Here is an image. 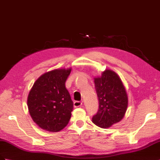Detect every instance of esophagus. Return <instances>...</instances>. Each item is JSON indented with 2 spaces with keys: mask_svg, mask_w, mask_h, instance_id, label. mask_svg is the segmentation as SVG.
Wrapping results in <instances>:
<instances>
[{
  "mask_svg": "<svg viewBox=\"0 0 160 160\" xmlns=\"http://www.w3.org/2000/svg\"><path fill=\"white\" fill-rule=\"evenodd\" d=\"M82 105V102H80V101H75L74 102V107H79Z\"/></svg>",
  "mask_w": 160,
  "mask_h": 160,
  "instance_id": "1",
  "label": "esophagus"
}]
</instances>
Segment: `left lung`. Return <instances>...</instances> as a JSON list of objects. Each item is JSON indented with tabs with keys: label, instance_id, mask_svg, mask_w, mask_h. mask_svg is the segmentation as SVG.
I'll list each match as a JSON object with an SVG mask.
<instances>
[{
	"label": "left lung",
	"instance_id": "left-lung-1",
	"mask_svg": "<svg viewBox=\"0 0 160 160\" xmlns=\"http://www.w3.org/2000/svg\"><path fill=\"white\" fill-rule=\"evenodd\" d=\"M94 84L99 108L92 122L100 128H110L126 114L128 99L125 87L118 74L108 69L94 78Z\"/></svg>",
	"mask_w": 160,
	"mask_h": 160
}]
</instances>
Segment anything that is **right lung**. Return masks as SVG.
<instances>
[{
	"label": "right lung",
	"instance_id": "add662e5",
	"mask_svg": "<svg viewBox=\"0 0 160 160\" xmlns=\"http://www.w3.org/2000/svg\"><path fill=\"white\" fill-rule=\"evenodd\" d=\"M71 68L56 69L44 73L35 81L27 104L32 120L42 129L58 132L67 125L73 102L65 83Z\"/></svg>",
	"mask_w": 160,
	"mask_h": 160
}]
</instances>
